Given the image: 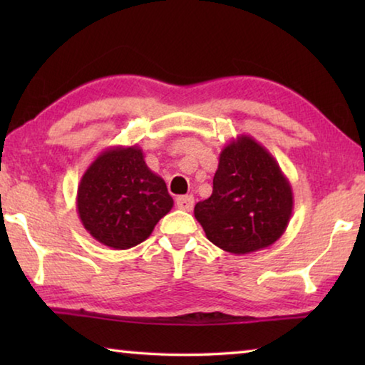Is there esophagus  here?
Wrapping results in <instances>:
<instances>
[{"instance_id":"esophagus-1","label":"esophagus","mask_w":365,"mask_h":365,"mask_svg":"<svg viewBox=\"0 0 365 365\" xmlns=\"http://www.w3.org/2000/svg\"><path fill=\"white\" fill-rule=\"evenodd\" d=\"M175 205L178 209H182V211H191L195 206V197L191 195H185V196H178L175 200Z\"/></svg>"}]
</instances>
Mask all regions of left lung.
<instances>
[{
    "instance_id": "obj_1",
    "label": "left lung",
    "mask_w": 365,
    "mask_h": 365,
    "mask_svg": "<svg viewBox=\"0 0 365 365\" xmlns=\"http://www.w3.org/2000/svg\"><path fill=\"white\" fill-rule=\"evenodd\" d=\"M293 212V190L275 158L250 137L224 146L212 195L195 206L207 240L232 255H250L274 245Z\"/></svg>"
}]
</instances>
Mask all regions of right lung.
Wrapping results in <instances>:
<instances>
[{
  "instance_id": "right-lung-1",
  "label": "right lung",
  "mask_w": 365,
  "mask_h": 365,
  "mask_svg": "<svg viewBox=\"0 0 365 365\" xmlns=\"http://www.w3.org/2000/svg\"><path fill=\"white\" fill-rule=\"evenodd\" d=\"M174 200L148 168L141 148L113 146L88 165L77 190L85 230L113 250H128L150 237Z\"/></svg>"
}]
</instances>
